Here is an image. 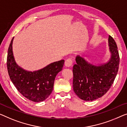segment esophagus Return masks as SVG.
Here are the masks:
<instances>
[{"label":"esophagus","instance_id":"34e87169","mask_svg":"<svg viewBox=\"0 0 127 127\" xmlns=\"http://www.w3.org/2000/svg\"><path fill=\"white\" fill-rule=\"evenodd\" d=\"M72 64H73V61L71 58L67 59L65 61V63H64L65 66H66L67 67H69L70 66L72 65Z\"/></svg>","mask_w":127,"mask_h":127}]
</instances>
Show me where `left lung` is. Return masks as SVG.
Here are the masks:
<instances>
[{
    "label": "left lung",
    "mask_w": 127,
    "mask_h": 127,
    "mask_svg": "<svg viewBox=\"0 0 127 127\" xmlns=\"http://www.w3.org/2000/svg\"><path fill=\"white\" fill-rule=\"evenodd\" d=\"M111 57L108 62L100 65L88 63L80 56L76 58L73 67V88L76 95L85 101H93L107 93L118 73L120 58L116 43L108 37Z\"/></svg>",
    "instance_id": "left-lung-1"
}]
</instances>
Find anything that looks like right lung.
Wrapping results in <instances>:
<instances>
[{
	"label": "right lung",
	"instance_id": "add662e5",
	"mask_svg": "<svg viewBox=\"0 0 127 127\" xmlns=\"http://www.w3.org/2000/svg\"><path fill=\"white\" fill-rule=\"evenodd\" d=\"M11 40L8 47L7 66L11 80L23 96L34 102H40L51 94L55 79L63 67L64 60L51 63L43 68L29 72L22 68L15 61Z\"/></svg>",
	"mask_w": 127,
	"mask_h": 127
}]
</instances>
